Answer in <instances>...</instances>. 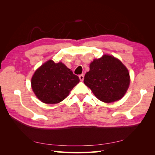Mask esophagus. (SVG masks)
<instances>
[{
	"label": "esophagus",
	"mask_w": 155,
	"mask_h": 155,
	"mask_svg": "<svg viewBox=\"0 0 155 155\" xmlns=\"http://www.w3.org/2000/svg\"><path fill=\"white\" fill-rule=\"evenodd\" d=\"M79 79H80V81H83V79H84L83 75H79Z\"/></svg>",
	"instance_id": "esophagus-1"
}]
</instances>
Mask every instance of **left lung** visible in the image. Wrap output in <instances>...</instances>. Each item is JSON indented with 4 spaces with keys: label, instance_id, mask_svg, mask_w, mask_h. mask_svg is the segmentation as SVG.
I'll list each match as a JSON object with an SVG mask.
<instances>
[{
    "label": "left lung",
    "instance_id": "1",
    "mask_svg": "<svg viewBox=\"0 0 155 155\" xmlns=\"http://www.w3.org/2000/svg\"><path fill=\"white\" fill-rule=\"evenodd\" d=\"M84 83L98 100L111 103L120 100L129 88L130 76L127 68L119 59L109 55L94 59Z\"/></svg>",
    "mask_w": 155,
    "mask_h": 155
}]
</instances>
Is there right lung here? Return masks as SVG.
<instances>
[{"label":"right lung","instance_id":"1","mask_svg":"<svg viewBox=\"0 0 155 155\" xmlns=\"http://www.w3.org/2000/svg\"><path fill=\"white\" fill-rule=\"evenodd\" d=\"M79 82V77L63 63L49 60L35 72L31 84L39 100L55 104L65 99Z\"/></svg>","mask_w":155,"mask_h":155}]
</instances>
